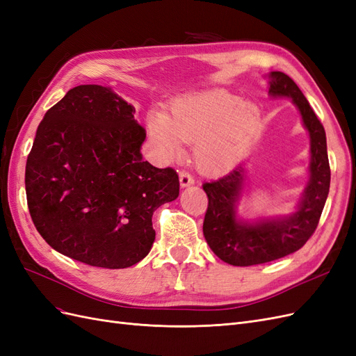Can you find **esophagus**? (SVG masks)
<instances>
[{
	"mask_svg": "<svg viewBox=\"0 0 356 356\" xmlns=\"http://www.w3.org/2000/svg\"><path fill=\"white\" fill-rule=\"evenodd\" d=\"M195 184V179H193V177L190 174H187V172H179V186L184 188V187H188V186H193Z\"/></svg>",
	"mask_w": 356,
	"mask_h": 356,
	"instance_id": "obj_1",
	"label": "esophagus"
}]
</instances>
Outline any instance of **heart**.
I'll use <instances>...</instances> for the list:
<instances>
[{
    "label": "heart",
    "mask_w": 356,
    "mask_h": 356,
    "mask_svg": "<svg viewBox=\"0 0 356 356\" xmlns=\"http://www.w3.org/2000/svg\"><path fill=\"white\" fill-rule=\"evenodd\" d=\"M261 111L252 101L224 90L190 95L172 102L169 114L154 111L147 129L163 156L181 141L193 143V161L204 175H221L239 163L261 131Z\"/></svg>",
    "instance_id": "b5f03b06"
}]
</instances>
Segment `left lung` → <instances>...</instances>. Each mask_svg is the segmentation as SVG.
Wrapping results in <instances>:
<instances>
[{
    "label": "left lung",
    "instance_id": "obj_1",
    "mask_svg": "<svg viewBox=\"0 0 356 356\" xmlns=\"http://www.w3.org/2000/svg\"><path fill=\"white\" fill-rule=\"evenodd\" d=\"M267 79L268 95L293 101L309 134V181L294 212L254 221L241 218L238 213L246 181L242 165L217 181L204 182L203 190L209 200L203 221L204 239L215 255L232 266L263 264L298 251L316 230L330 191L324 126L293 79L281 71L268 72Z\"/></svg>",
    "mask_w": 356,
    "mask_h": 356
}]
</instances>
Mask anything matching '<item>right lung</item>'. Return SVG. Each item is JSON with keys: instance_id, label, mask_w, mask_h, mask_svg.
Returning <instances> with one entry per match:
<instances>
[{"instance_id": "add662e5", "label": "right lung", "mask_w": 356, "mask_h": 356, "mask_svg": "<svg viewBox=\"0 0 356 356\" xmlns=\"http://www.w3.org/2000/svg\"><path fill=\"white\" fill-rule=\"evenodd\" d=\"M111 88L77 86L42 118L26 160L31 218L53 250L124 268L156 239L153 212L179 195L172 168L143 160L145 129Z\"/></svg>"}]
</instances>
